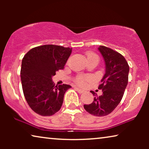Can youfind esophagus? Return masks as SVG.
I'll use <instances>...</instances> for the list:
<instances>
[{
    "label": "esophagus",
    "mask_w": 149,
    "mask_h": 149,
    "mask_svg": "<svg viewBox=\"0 0 149 149\" xmlns=\"http://www.w3.org/2000/svg\"><path fill=\"white\" fill-rule=\"evenodd\" d=\"M74 88H75V89H76V90H77V91H78V92H79V93H82L84 92V91H83V89H79V87H74Z\"/></svg>",
    "instance_id": "34e87169"
}]
</instances>
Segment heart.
Segmentation results:
<instances>
[{"mask_svg": "<svg viewBox=\"0 0 149 149\" xmlns=\"http://www.w3.org/2000/svg\"><path fill=\"white\" fill-rule=\"evenodd\" d=\"M92 59H97L98 60V57L93 53L89 52L87 54V60H92ZM90 77L89 76H86V75H83V74H79L75 77L74 81L78 85L80 86H83L86 83V81H88L90 80Z\"/></svg>", "mask_w": 149, "mask_h": 149, "instance_id": "1", "label": "heart"}]
</instances>
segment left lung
<instances>
[{
	"label": "left lung",
	"instance_id": "obj_1",
	"mask_svg": "<svg viewBox=\"0 0 149 149\" xmlns=\"http://www.w3.org/2000/svg\"><path fill=\"white\" fill-rule=\"evenodd\" d=\"M98 50L105 62V74L99 85L102 94L95 96L93 102L85 104L84 109L91 115L103 117L113 112L121 102L128 83L130 67L125 58L117 52L105 46ZM93 95L96 93L91 91Z\"/></svg>",
	"mask_w": 149,
	"mask_h": 149
}]
</instances>
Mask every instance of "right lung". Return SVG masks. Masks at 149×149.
Here are the masks:
<instances>
[{
    "instance_id": "right-lung-1",
    "label": "right lung",
    "mask_w": 149,
    "mask_h": 149,
    "mask_svg": "<svg viewBox=\"0 0 149 149\" xmlns=\"http://www.w3.org/2000/svg\"><path fill=\"white\" fill-rule=\"evenodd\" d=\"M72 53V48L45 45L32 48L22 59L20 71L26 100L36 113L52 116L62 107L69 85H55L52 77L62 70Z\"/></svg>"
}]
</instances>
